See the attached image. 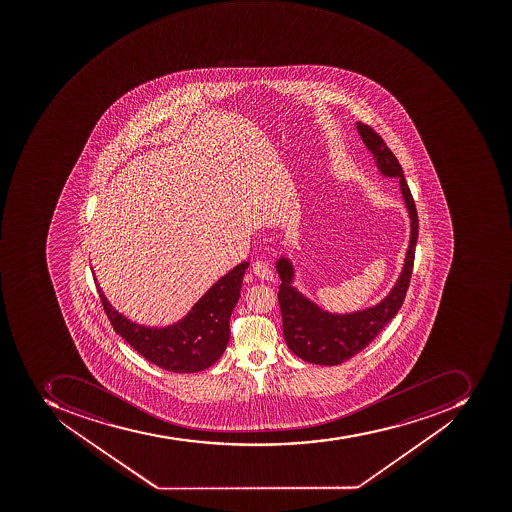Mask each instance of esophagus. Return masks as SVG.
Listing matches in <instances>:
<instances>
[{
	"mask_svg": "<svg viewBox=\"0 0 512 512\" xmlns=\"http://www.w3.org/2000/svg\"><path fill=\"white\" fill-rule=\"evenodd\" d=\"M252 273H254L257 278L263 279V281H274V273L268 263L255 262L254 265H252Z\"/></svg>",
	"mask_w": 512,
	"mask_h": 512,
	"instance_id": "obj_1",
	"label": "esophagus"
}]
</instances>
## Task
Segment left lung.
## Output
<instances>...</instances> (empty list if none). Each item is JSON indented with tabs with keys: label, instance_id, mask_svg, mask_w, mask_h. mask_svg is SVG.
Masks as SVG:
<instances>
[{
	"label": "left lung",
	"instance_id": "1",
	"mask_svg": "<svg viewBox=\"0 0 512 512\" xmlns=\"http://www.w3.org/2000/svg\"><path fill=\"white\" fill-rule=\"evenodd\" d=\"M365 147L372 153L373 161L383 177L399 180L402 198L410 218L409 247L405 252L404 266L383 300L369 308L351 313H330L327 309L309 300L294 286L295 268L290 258L281 255L276 262V271L281 278L278 300L282 313V330L287 346L303 361L317 365H338L361 353L370 341L393 321L404 303L405 294L412 278L418 239V215L415 201L405 182L404 171L393 151L386 147L380 135L367 124L357 123Z\"/></svg>",
	"mask_w": 512,
	"mask_h": 512
}]
</instances>
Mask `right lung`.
I'll return each mask as SVG.
<instances>
[{
    "mask_svg": "<svg viewBox=\"0 0 512 512\" xmlns=\"http://www.w3.org/2000/svg\"><path fill=\"white\" fill-rule=\"evenodd\" d=\"M249 263H239L218 279L180 321L167 327L137 324L116 311L100 289V302L119 337L151 364L174 373L209 369L225 353L230 317L241 297L242 278Z\"/></svg>",
    "mask_w": 512,
    "mask_h": 512,
    "instance_id": "right-lung-1",
    "label": "right lung"
}]
</instances>
